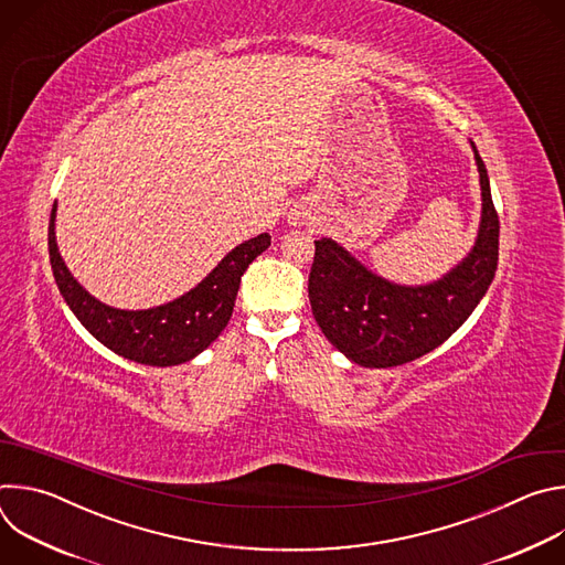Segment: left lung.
Wrapping results in <instances>:
<instances>
[{"mask_svg": "<svg viewBox=\"0 0 565 565\" xmlns=\"http://www.w3.org/2000/svg\"><path fill=\"white\" fill-rule=\"evenodd\" d=\"M473 147V145H471ZM480 227L471 253L443 279L397 286L364 268L333 238L315 241L308 297L327 340L369 369L399 366L438 349L488 292L499 264V214L478 149Z\"/></svg>", "mask_w": 565, "mask_h": 565, "instance_id": "8db88e82", "label": "left lung"}]
</instances>
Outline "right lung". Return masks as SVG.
I'll use <instances>...</instances> for the list:
<instances>
[{
	"label": "right lung",
	"mask_w": 565,
	"mask_h": 565,
	"mask_svg": "<svg viewBox=\"0 0 565 565\" xmlns=\"http://www.w3.org/2000/svg\"><path fill=\"white\" fill-rule=\"evenodd\" d=\"M268 246V234L248 238L183 297L147 310H120L92 297L64 266L55 241V205L49 223L53 277L79 324L109 351L149 366L190 362L221 335L232 317L241 275Z\"/></svg>",
	"instance_id": "1"
}]
</instances>
